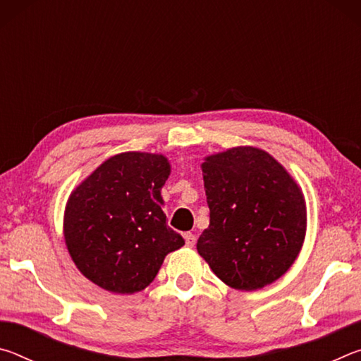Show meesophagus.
Instances as JSON below:
<instances>
[{"mask_svg":"<svg viewBox=\"0 0 361 361\" xmlns=\"http://www.w3.org/2000/svg\"><path fill=\"white\" fill-rule=\"evenodd\" d=\"M185 242H186L188 247L192 248L195 245V235L191 234V232H186V234H185Z\"/></svg>","mask_w":361,"mask_h":361,"instance_id":"esophagus-1","label":"esophagus"}]
</instances>
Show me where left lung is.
<instances>
[{
  "instance_id": "1",
  "label": "left lung",
  "mask_w": 361,
  "mask_h": 361,
  "mask_svg": "<svg viewBox=\"0 0 361 361\" xmlns=\"http://www.w3.org/2000/svg\"><path fill=\"white\" fill-rule=\"evenodd\" d=\"M210 224L197 252L231 288L253 291L296 261L307 229L301 186L264 149L235 146L202 162Z\"/></svg>"
}]
</instances>
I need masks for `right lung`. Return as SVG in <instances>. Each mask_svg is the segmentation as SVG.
<instances>
[{"mask_svg":"<svg viewBox=\"0 0 361 361\" xmlns=\"http://www.w3.org/2000/svg\"><path fill=\"white\" fill-rule=\"evenodd\" d=\"M164 154L127 151L100 164L73 189L63 237L85 279L118 295H133L156 279L169 253L185 245L162 212L170 175Z\"/></svg>","mask_w":361,"mask_h":361,"instance_id":"1","label":"right lung"}]
</instances>
